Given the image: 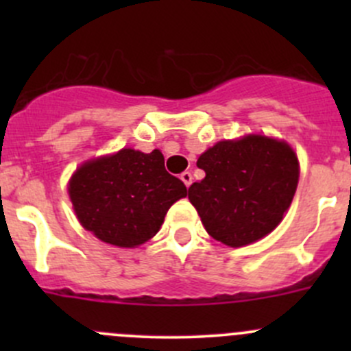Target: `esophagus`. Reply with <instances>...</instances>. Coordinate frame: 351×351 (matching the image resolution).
<instances>
[{
  "instance_id": "obj_1",
  "label": "esophagus",
  "mask_w": 351,
  "mask_h": 351,
  "mask_svg": "<svg viewBox=\"0 0 351 351\" xmlns=\"http://www.w3.org/2000/svg\"><path fill=\"white\" fill-rule=\"evenodd\" d=\"M180 178H182V182L185 183L186 186L192 185V180H193V178H192V173H190V171H183L182 175H180Z\"/></svg>"
}]
</instances>
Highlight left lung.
<instances>
[{"instance_id":"left-lung-1","label":"left lung","mask_w":351,"mask_h":351,"mask_svg":"<svg viewBox=\"0 0 351 351\" xmlns=\"http://www.w3.org/2000/svg\"><path fill=\"white\" fill-rule=\"evenodd\" d=\"M205 171L189 189L208 234L239 247L274 231L292 204L299 161L289 144L265 136L222 141L198 158Z\"/></svg>"}]
</instances>
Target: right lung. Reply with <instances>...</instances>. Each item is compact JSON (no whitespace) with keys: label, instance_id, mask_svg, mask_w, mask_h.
<instances>
[{"label":"right lung","instance_id":"obj_1","mask_svg":"<svg viewBox=\"0 0 351 351\" xmlns=\"http://www.w3.org/2000/svg\"><path fill=\"white\" fill-rule=\"evenodd\" d=\"M69 197L86 231L113 246L134 247L159 231L186 186L166 171L158 149H122L84 162L71 178Z\"/></svg>","mask_w":351,"mask_h":351}]
</instances>
